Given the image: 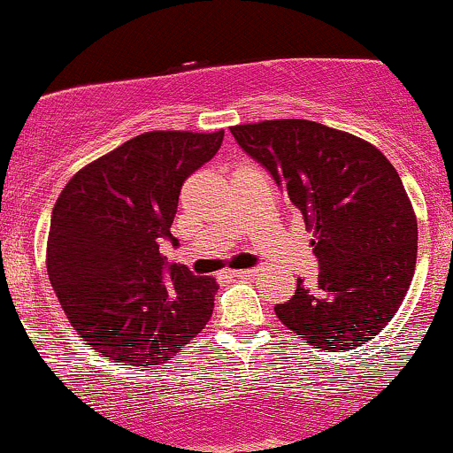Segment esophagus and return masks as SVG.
I'll use <instances>...</instances> for the list:
<instances>
[{"instance_id":"1","label":"esophagus","mask_w":453,"mask_h":453,"mask_svg":"<svg viewBox=\"0 0 453 453\" xmlns=\"http://www.w3.org/2000/svg\"><path fill=\"white\" fill-rule=\"evenodd\" d=\"M257 273V268H242V270H232V274L236 279H247V277H253V274Z\"/></svg>"}]
</instances>
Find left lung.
Returning <instances> with one entry per match:
<instances>
[{
	"label": "left lung",
	"mask_w": 453,
	"mask_h": 453,
	"mask_svg": "<svg viewBox=\"0 0 453 453\" xmlns=\"http://www.w3.org/2000/svg\"><path fill=\"white\" fill-rule=\"evenodd\" d=\"M230 132L315 234L317 283L298 279L274 313L315 349L366 345L398 311L418 257V221L394 165L366 140L304 119Z\"/></svg>",
	"instance_id": "left-lung-1"
}]
</instances>
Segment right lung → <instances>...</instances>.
Returning a JSON list of instances; mask_svg holds the SVG:
<instances>
[{
    "label": "right lung",
    "mask_w": 453,
    "mask_h": 453,
    "mask_svg": "<svg viewBox=\"0 0 453 453\" xmlns=\"http://www.w3.org/2000/svg\"><path fill=\"white\" fill-rule=\"evenodd\" d=\"M212 134L147 132L85 165L50 217L46 268L87 345L123 366L176 356L211 319L219 285L168 264L180 187L221 149Z\"/></svg>",
    "instance_id": "add662e5"
}]
</instances>
